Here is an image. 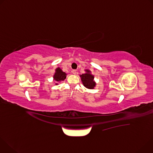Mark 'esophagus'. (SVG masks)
<instances>
[{
    "mask_svg": "<svg viewBox=\"0 0 153 153\" xmlns=\"http://www.w3.org/2000/svg\"><path fill=\"white\" fill-rule=\"evenodd\" d=\"M72 73H73V74H76V73H77V71H76V70H73L72 71Z\"/></svg>",
    "mask_w": 153,
    "mask_h": 153,
    "instance_id": "obj_1",
    "label": "esophagus"
}]
</instances>
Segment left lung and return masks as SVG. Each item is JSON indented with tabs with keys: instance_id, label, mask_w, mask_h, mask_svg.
I'll return each instance as SVG.
<instances>
[{
	"instance_id": "1",
	"label": "left lung",
	"mask_w": 153,
	"mask_h": 153,
	"mask_svg": "<svg viewBox=\"0 0 153 153\" xmlns=\"http://www.w3.org/2000/svg\"><path fill=\"white\" fill-rule=\"evenodd\" d=\"M85 73L80 75L81 77V81L85 87L88 89L93 90L96 85V83L94 81V76L91 74V72L89 70H85Z\"/></svg>"
}]
</instances>
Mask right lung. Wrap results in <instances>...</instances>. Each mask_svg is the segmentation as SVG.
Here are the masks:
<instances>
[{
  "mask_svg": "<svg viewBox=\"0 0 153 153\" xmlns=\"http://www.w3.org/2000/svg\"><path fill=\"white\" fill-rule=\"evenodd\" d=\"M67 74L63 72L60 68L58 67L55 70L54 74L53 75V81L55 82V85H57L58 83L64 80L67 77Z\"/></svg>",
  "mask_w": 153,
  "mask_h": 153,
  "instance_id": "obj_1",
  "label": "right lung"
}]
</instances>
